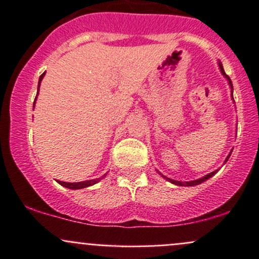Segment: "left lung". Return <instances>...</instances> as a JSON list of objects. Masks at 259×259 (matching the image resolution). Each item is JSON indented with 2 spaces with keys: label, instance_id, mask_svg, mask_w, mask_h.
I'll list each match as a JSON object with an SVG mask.
<instances>
[{
  "label": "left lung",
  "instance_id": "obj_1",
  "mask_svg": "<svg viewBox=\"0 0 259 259\" xmlns=\"http://www.w3.org/2000/svg\"><path fill=\"white\" fill-rule=\"evenodd\" d=\"M218 65H219V69H221L222 75H223V76L226 77L227 80H228L229 86H231V89H232V98H233V85H232V81H231V79H229V76H227L226 72H224V69H223V65H222V62H218ZM231 154H232V151H231V153H229V155L226 158V160H224V163H226V161L228 160L229 156H231ZM217 171H218V170L211 171V173L207 174V176H205V177H202V178H199V179H197V180H192V182H179V180H174V179H170V178H166V177H164L163 174H160V176L163 177L164 179L169 180V182L173 183V184H176V185H182V187H183V185H184V187H193V185H198V184H200V183L205 182V180H208L209 178H211V177H213L214 174L217 173Z\"/></svg>",
  "mask_w": 259,
  "mask_h": 259
}]
</instances>
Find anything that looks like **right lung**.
Segmentation results:
<instances>
[{
  "instance_id": "add662e5",
  "label": "right lung",
  "mask_w": 259,
  "mask_h": 259,
  "mask_svg": "<svg viewBox=\"0 0 259 259\" xmlns=\"http://www.w3.org/2000/svg\"><path fill=\"white\" fill-rule=\"evenodd\" d=\"M44 76H45V72H44V74L40 76V79H38L37 90H38V88H40V83H41V81H42ZM37 94H38V91H37ZM36 98H37V96H36ZM35 101H36V99H35ZM33 105H35V104H33ZM33 108H35V106H33ZM105 176H106V174H105ZM105 176H104V177H105ZM104 177H101V178H104ZM101 178L86 180V182H79V183H66V182H60V180H57V183H59V184H61L62 187L69 188V189H82V188H88V187H90V185L96 184V183H98Z\"/></svg>"
}]
</instances>
